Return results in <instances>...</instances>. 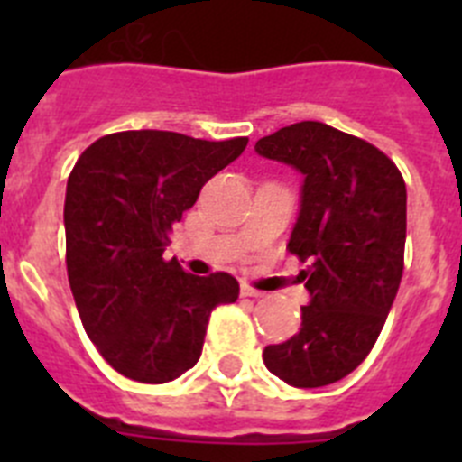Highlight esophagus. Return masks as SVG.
Returning a JSON list of instances; mask_svg holds the SVG:
<instances>
[{
	"mask_svg": "<svg viewBox=\"0 0 462 462\" xmlns=\"http://www.w3.org/2000/svg\"><path fill=\"white\" fill-rule=\"evenodd\" d=\"M240 296H245V298H263V291H256V289H252V287H247V284H243V287H240Z\"/></svg>",
	"mask_w": 462,
	"mask_h": 462,
	"instance_id": "esophagus-1",
	"label": "esophagus"
}]
</instances>
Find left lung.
I'll return each instance as SVG.
<instances>
[{
    "label": "left lung",
    "instance_id": "left-lung-1",
    "mask_svg": "<svg viewBox=\"0 0 462 462\" xmlns=\"http://www.w3.org/2000/svg\"><path fill=\"white\" fill-rule=\"evenodd\" d=\"M256 154L303 175L289 252L310 303L296 336L263 349L282 382L317 389L356 370L377 342L402 277L407 189L398 166L363 138L324 122L263 136Z\"/></svg>",
    "mask_w": 462,
    "mask_h": 462
}]
</instances>
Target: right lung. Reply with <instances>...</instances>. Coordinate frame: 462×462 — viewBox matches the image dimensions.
<instances>
[{"instance_id":"obj_1","label":"right lung","mask_w":462,"mask_h":462,"mask_svg":"<svg viewBox=\"0 0 462 462\" xmlns=\"http://www.w3.org/2000/svg\"><path fill=\"white\" fill-rule=\"evenodd\" d=\"M247 138L201 141L138 129L94 141L67 182V273L85 333L120 374L164 383L194 368L210 312L236 303L228 273L164 261L169 231Z\"/></svg>"}]
</instances>
